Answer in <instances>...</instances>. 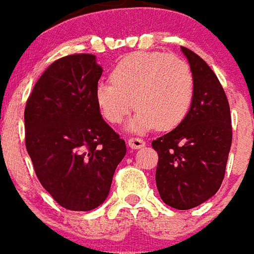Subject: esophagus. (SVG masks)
I'll return each mask as SVG.
<instances>
[{"label": "esophagus", "mask_w": 254, "mask_h": 254, "mask_svg": "<svg viewBox=\"0 0 254 254\" xmlns=\"http://www.w3.org/2000/svg\"><path fill=\"white\" fill-rule=\"evenodd\" d=\"M127 143H128V146L131 148H142L144 147V144H146V142H144L143 139L135 138V136L129 138L128 140H127Z\"/></svg>", "instance_id": "esophagus-1"}]
</instances>
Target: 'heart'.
I'll use <instances>...</instances> for the list:
<instances>
[{
    "instance_id": "heart-1",
    "label": "heart",
    "mask_w": 254,
    "mask_h": 254,
    "mask_svg": "<svg viewBox=\"0 0 254 254\" xmlns=\"http://www.w3.org/2000/svg\"><path fill=\"white\" fill-rule=\"evenodd\" d=\"M111 81H100L95 98L103 118L120 125L135 106L132 131L181 125L191 108L194 77L184 59L161 52L129 53L114 66Z\"/></svg>"
}]
</instances>
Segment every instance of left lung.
Instances as JSON below:
<instances>
[{"mask_svg":"<svg viewBox=\"0 0 254 254\" xmlns=\"http://www.w3.org/2000/svg\"><path fill=\"white\" fill-rule=\"evenodd\" d=\"M194 77V98L184 122L152 140L155 181L166 205L189 210L213 197L224 181L232 146V118L225 91L197 53L181 47Z\"/></svg>","mask_w":254,"mask_h":254,"instance_id":"left-lung-1","label":"left lung"}]
</instances>
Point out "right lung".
I'll return each instance as SVG.
<instances>
[{"mask_svg":"<svg viewBox=\"0 0 254 254\" xmlns=\"http://www.w3.org/2000/svg\"><path fill=\"white\" fill-rule=\"evenodd\" d=\"M102 72L89 53L62 57L34 84L25 106V144L34 173L68 210L88 211L106 201L127 150L96 103Z\"/></svg>","mask_w":254,"mask_h":254,"instance_id":"add662e5","label":"right lung"}]
</instances>
